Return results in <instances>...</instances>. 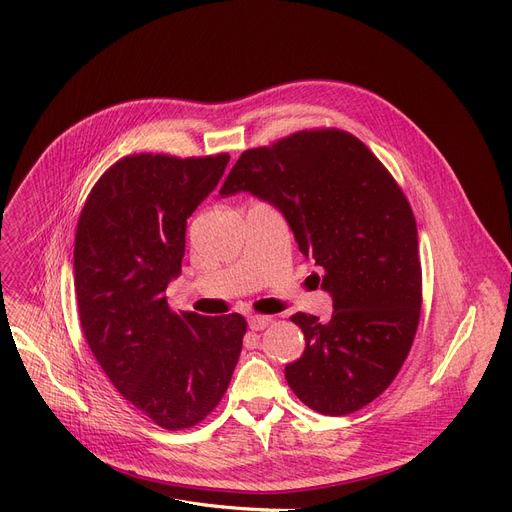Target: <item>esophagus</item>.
<instances>
[{
	"mask_svg": "<svg viewBox=\"0 0 512 512\" xmlns=\"http://www.w3.org/2000/svg\"><path fill=\"white\" fill-rule=\"evenodd\" d=\"M270 324H272V317H267V315H251V317H249V328H251L253 332H261V330H265Z\"/></svg>",
	"mask_w": 512,
	"mask_h": 512,
	"instance_id": "obj_1",
	"label": "esophagus"
}]
</instances>
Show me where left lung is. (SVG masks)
Here are the masks:
<instances>
[{"label":"left lung","instance_id":"8db88e82","mask_svg":"<svg viewBox=\"0 0 512 512\" xmlns=\"http://www.w3.org/2000/svg\"><path fill=\"white\" fill-rule=\"evenodd\" d=\"M251 193L274 205L330 297L328 321L297 313L305 353L284 369L305 405L340 417L363 409L396 378L419 324L417 224L390 172L357 137L303 130L249 149L222 197Z\"/></svg>","mask_w":512,"mask_h":512}]
</instances>
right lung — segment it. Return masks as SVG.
<instances>
[{"label": "right lung", "instance_id": "obj_1", "mask_svg": "<svg viewBox=\"0 0 512 512\" xmlns=\"http://www.w3.org/2000/svg\"><path fill=\"white\" fill-rule=\"evenodd\" d=\"M230 155H128L107 170L80 213L76 305L89 348L116 390L153 423L184 429L222 400L247 321L174 313L186 220L218 186Z\"/></svg>", "mask_w": 512, "mask_h": 512}]
</instances>
